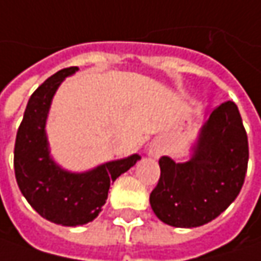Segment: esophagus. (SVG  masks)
Returning <instances> with one entry per match:
<instances>
[{
  "label": "esophagus",
  "instance_id": "34e87169",
  "mask_svg": "<svg viewBox=\"0 0 261 261\" xmlns=\"http://www.w3.org/2000/svg\"><path fill=\"white\" fill-rule=\"evenodd\" d=\"M147 150H149V155H150V156H155V158H160L162 153H164V147H162L161 143H158V142L150 143Z\"/></svg>",
  "mask_w": 261,
  "mask_h": 261
}]
</instances>
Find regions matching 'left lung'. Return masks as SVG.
I'll return each mask as SVG.
<instances>
[{
	"label": "left lung",
	"mask_w": 261,
	"mask_h": 261,
	"mask_svg": "<svg viewBox=\"0 0 261 261\" xmlns=\"http://www.w3.org/2000/svg\"><path fill=\"white\" fill-rule=\"evenodd\" d=\"M248 165V139L233 101H224L201 127L189 160H160L150 193L155 216L174 227H198L219 217L239 195Z\"/></svg>",
	"instance_id": "1"
}]
</instances>
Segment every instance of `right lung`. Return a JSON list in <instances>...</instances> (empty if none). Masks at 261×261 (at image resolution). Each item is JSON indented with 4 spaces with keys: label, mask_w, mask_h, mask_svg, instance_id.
<instances>
[{
    "label": "right lung",
    "mask_w": 261,
    "mask_h": 261,
    "mask_svg": "<svg viewBox=\"0 0 261 261\" xmlns=\"http://www.w3.org/2000/svg\"><path fill=\"white\" fill-rule=\"evenodd\" d=\"M78 70H59L34 91L14 145V173L19 189L41 217L62 226L93 222L108 199L111 183L128 171L140 155L105 162L75 173L54 161L47 139V118L60 84Z\"/></svg>",
    "instance_id": "1"
}]
</instances>
